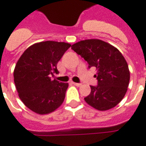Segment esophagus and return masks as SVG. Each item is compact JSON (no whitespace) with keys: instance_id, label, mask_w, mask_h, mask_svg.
Instances as JSON below:
<instances>
[{"instance_id":"esophagus-1","label":"esophagus","mask_w":146,"mask_h":146,"mask_svg":"<svg viewBox=\"0 0 146 146\" xmlns=\"http://www.w3.org/2000/svg\"><path fill=\"white\" fill-rule=\"evenodd\" d=\"M73 85L76 86H81V83H74V82H73Z\"/></svg>"}]
</instances>
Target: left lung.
Instances as JSON below:
<instances>
[{"instance_id": "1", "label": "left lung", "mask_w": 146, "mask_h": 146, "mask_svg": "<svg viewBox=\"0 0 146 146\" xmlns=\"http://www.w3.org/2000/svg\"><path fill=\"white\" fill-rule=\"evenodd\" d=\"M71 49L95 66L98 85L90 86V94L84 98L96 110L105 111L115 107L127 92L130 73L127 62L115 46L98 39L80 40Z\"/></svg>"}]
</instances>
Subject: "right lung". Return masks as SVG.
<instances>
[{
	"mask_svg": "<svg viewBox=\"0 0 146 146\" xmlns=\"http://www.w3.org/2000/svg\"><path fill=\"white\" fill-rule=\"evenodd\" d=\"M71 44L43 41L29 46L21 55L14 71L15 86L27 107L40 115L55 111L64 101L67 83L51 80L58 73L56 65Z\"/></svg>",
	"mask_w": 146,
	"mask_h": 146,
	"instance_id": "add662e5",
	"label": "right lung"
}]
</instances>
